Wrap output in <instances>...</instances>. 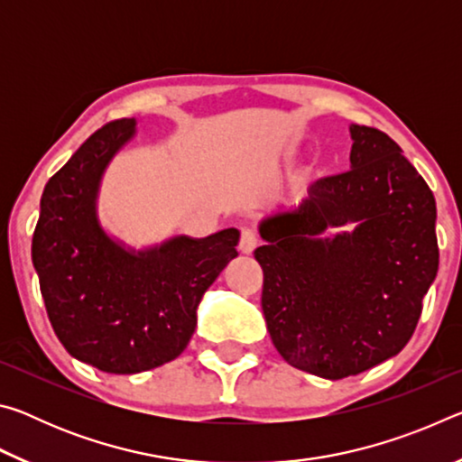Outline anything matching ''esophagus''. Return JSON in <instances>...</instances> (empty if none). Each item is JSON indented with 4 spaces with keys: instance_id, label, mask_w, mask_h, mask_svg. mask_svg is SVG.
I'll return each mask as SVG.
<instances>
[{
    "instance_id": "esophagus-1",
    "label": "esophagus",
    "mask_w": 462,
    "mask_h": 462,
    "mask_svg": "<svg viewBox=\"0 0 462 462\" xmlns=\"http://www.w3.org/2000/svg\"><path fill=\"white\" fill-rule=\"evenodd\" d=\"M256 246H259V234H256L253 228H245V230H242V234H240V245H238L240 253L250 254Z\"/></svg>"
}]
</instances>
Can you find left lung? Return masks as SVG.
Wrapping results in <instances>:
<instances>
[{"label": "left lung", "mask_w": 462, "mask_h": 462, "mask_svg": "<svg viewBox=\"0 0 462 462\" xmlns=\"http://www.w3.org/2000/svg\"><path fill=\"white\" fill-rule=\"evenodd\" d=\"M346 173L319 179L301 206L261 224V306L271 340L295 369L344 379L408 344L438 273L436 201L400 144L350 126ZM353 235L311 241L330 225Z\"/></svg>", "instance_id": "obj_1"}]
</instances>
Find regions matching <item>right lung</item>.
<instances>
[{
  "label": "right lung",
  "mask_w": 462,
  "mask_h": 462,
  "mask_svg": "<svg viewBox=\"0 0 462 462\" xmlns=\"http://www.w3.org/2000/svg\"><path fill=\"white\" fill-rule=\"evenodd\" d=\"M134 134L107 122L44 187L32 263L46 314L67 353L114 374L151 371L189 344L199 301L234 256L240 232L173 238L143 254L109 240L96 217L99 177Z\"/></svg>",
  "instance_id": "1"
}]
</instances>
